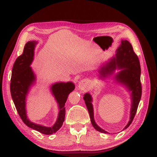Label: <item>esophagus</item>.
Wrapping results in <instances>:
<instances>
[{
  "instance_id": "1",
  "label": "esophagus",
  "mask_w": 157,
  "mask_h": 157,
  "mask_svg": "<svg viewBox=\"0 0 157 157\" xmlns=\"http://www.w3.org/2000/svg\"><path fill=\"white\" fill-rule=\"evenodd\" d=\"M89 86V82L87 79H83L81 80L79 83L78 87L81 90H84L86 89Z\"/></svg>"
}]
</instances>
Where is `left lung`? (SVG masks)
I'll list each match as a JSON object with an SVG mask.
<instances>
[{
    "label": "left lung",
    "instance_id": "8db88e82",
    "mask_svg": "<svg viewBox=\"0 0 157 157\" xmlns=\"http://www.w3.org/2000/svg\"><path fill=\"white\" fill-rule=\"evenodd\" d=\"M116 54L108 62H106L101 66L98 70L97 76L101 79H105L111 76L117 68L121 69L114 76V80L124 86L129 92L131 97V108L130 113V120L127 125L123 130L127 128L137 112L138 105L142 95V88L141 83V66L137 55L133 50L132 46L127 40H121V44L116 51ZM86 108L88 109L90 120L93 127L100 132L109 134L104 129L98 127L94 120V108L92 105V97L89 93L84 95Z\"/></svg>",
    "mask_w": 157,
    "mask_h": 157
}]
</instances>
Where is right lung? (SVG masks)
<instances>
[{
  "label": "right lung",
  "instance_id": "obj_1",
  "mask_svg": "<svg viewBox=\"0 0 157 157\" xmlns=\"http://www.w3.org/2000/svg\"><path fill=\"white\" fill-rule=\"evenodd\" d=\"M37 44V41H29L24 47L23 54L16 59L12 69L10 90L16 109L25 124L43 134L50 135L55 133L62 126L65 114V104L69 94L75 88V85L69 81L67 83L58 82L51 86V92L59 109L57 120L52 127L36 124L29 120L26 111L27 96L36 80L35 74L30 65L34 60V49Z\"/></svg>",
  "mask_w": 157,
  "mask_h": 157
}]
</instances>
